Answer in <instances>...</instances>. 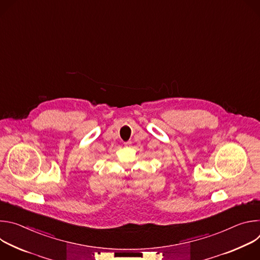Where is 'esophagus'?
Wrapping results in <instances>:
<instances>
[{
    "label": "esophagus",
    "instance_id": "34e87169",
    "mask_svg": "<svg viewBox=\"0 0 260 260\" xmlns=\"http://www.w3.org/2000/svg\"><path fill=\"white\" fill-rule=\"evenodd\" d=\"M124 144H125V146H128V145H131V144H132V142H131V141H128V142H125Z\"/></svg>",
    "mask_w": 260,
    "mask_h": 260
}]
</instances>
